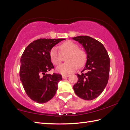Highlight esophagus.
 <instances>
[{
	"label": "esophagus",
	"instance_id": "34e87169",
	"mask_svg": "<svg viewBox=\"0 0 130 130\" xmlns=\"http://www.w3.org/2000/svg\"><path fill=\"white\" fill-rule=\"evenodd\" d=\"M62 78H67V77H68V76H69V74H62Z\"/></svg>",
	"mask_w": 130,
	"mask_h": 130
}]
</instances>
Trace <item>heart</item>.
<instances>
[{
  "label": "heart",
  "mask_w": 130,
  "mask_h": 130,
  "mask_svg": "<svg viewBox=\"0 0 130 130\" xmlns=\"http://www.w3.org/2000/svg\"><path fill=\"white\" fill-rule=\"evenodd\" d=\"M60 52L56 47H53L50 51V60L55 65L60 64L62 57L65 58L67 62L61 64L57 68V71L62 74H66L74 71L78 67H82L87 60V54L84 50L79 48L77 44L70 41H65L59 46Z\"/></svg>",
  "instance_id": "heart-1"
}]
</instances>
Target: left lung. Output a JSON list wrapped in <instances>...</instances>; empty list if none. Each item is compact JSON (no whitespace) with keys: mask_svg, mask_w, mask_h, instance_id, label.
Masks as SVG:
<instances>
[{"mask_svg":"<svg viewBox=\"0 0 130 130\" xmlns=\"http://www.w3.org/2000/svg\"><path fill=\"white\" fill-rule=\"evenodd\" d=\"M82 44L87 54V61L78 80L73 85L77 96L92 100L100 95L106 87L109 78L110 60L106 49L99 41L89 36L73 38Z\"/></svg>","mask_w":130,"mask_h":130,"instance_id":"obj_1","label":"left lung"}]
</instances>
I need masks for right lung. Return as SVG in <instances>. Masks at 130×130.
<instances>
[{"instance_id": "right-lung-1", "label": "right lung", "mask_w": 130, "mask_h": 130, "mask_svg": "<svg viewBox=\"0 0 130 130\" xmlns=\"http://www.w3.org/2000/svg\"><path fill=\"white\" fill-rule=\"evenodd\" d=\"M65 39L40 38L30 43L21 58L19 76L27 95L38 103H45L56 94L61 74H48L54 67L50 58L52 48Z\"/></svg>"}]
</instances>
